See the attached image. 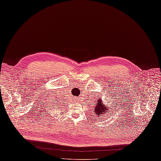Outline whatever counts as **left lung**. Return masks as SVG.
Returning a JSON list of instances; mask_svg holds the SVG:
<instances>
[{"mask_svg": "<svg viewBox=\"0 0 161 161\" xmlns=\"http://www.w3.org/2000/svg\"><path fill=\"white\" fill-rule=\"evenodd\" d=\"M94 113H96V114L99 116H101L103 114H105V113H108L109 112V109L111 108H108V105H105L103 103V100H102L101 98H98L97 101V104L94 106Z\"/></svg>", "mask_w": 161, "mask_h": 161, "instance_id": "obj_1", "label": "left lung"}]
</instances>
